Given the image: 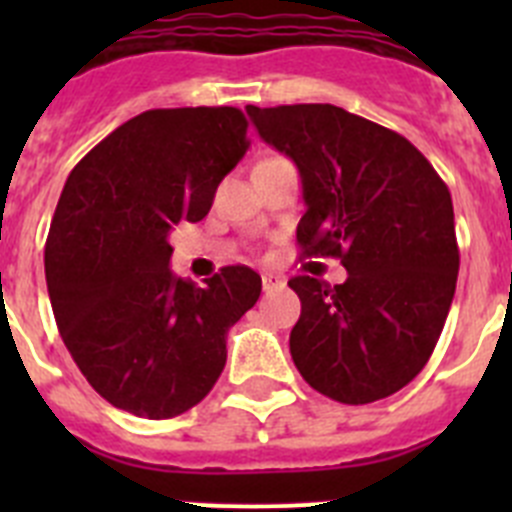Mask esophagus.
I'll list each match as a JSON object with an SVG mask.
<instances>
[{"mask_svg": "<svg viewBox=\"0 0 512 512\" xmlns=\"http://www.w3.org/2000/svg\"><path fill=\"white\" fill-rule=\"evenodd\" d=\"M261 284H264L266 292H271V289H279V287H282L284 279L277 277V274H264V277H261Z\"/></svg>", "mask_w": 512, "mask_h": 512, "instance_id": "esophagus-1", "label": "esophagus"}]
</instances>
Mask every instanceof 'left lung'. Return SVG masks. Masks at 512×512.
Listing matches in <instances>:
<instances>
[{"instance_id":"obj_1","label":"left lung","mask_w":512,"mask_h":512,"mask_svg":"<svg viewBox=\"0 0 512 512\" xmlns=\"http://www.w3.org/2000/svg\"><path fill=\"white\" fill-rule=\"evenodd\" d=\"M295 161L305 256H336L348 279H289L302 302L289 354L312 390L343 405L395 395L441 336L459 274L454 205L428 158L395 130L336 104L246 107Z\"/></svg>"}]
</instances>
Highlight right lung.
I'll list each match as a JSON object with an SVG mask.
<instances>
[{
	"label": "right lung",
	"instance_id": "1",
	"mask_svg": "<svg viewBox=\"0 0 512 512\" xmlns=\"http://www.w3.org/2000/svg\"><path fill=\"white\" fill-rule=\"evenodd\" d=\"M235 107L133 117L66 179L45 243V282L61 338L94 390L138 418L187 413L215 387L228 330L256 305L261 277L223 266L202 287L169 269V233L210 212L246 156Z\"/></svg>",
	"mask_w": 512,
	"mask_h": 512
}]
</instances>
